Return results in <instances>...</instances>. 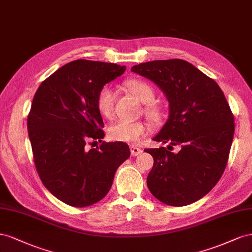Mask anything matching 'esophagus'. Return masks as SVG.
<instances>
[{
	"label": "esophagus",
	"instance_id": "34e87169",
	"mask_svg": "<svg viewBox=\"0 0 252 252\" xmlns=\"http://www.w3.org/2000/svg\"><path fill=\"white\" fill-rule=\"evenodd\" d=\"M130 150H131L132 156H137V155H140L142 153V150L138 147H136V146H131Z\"/></svg>",
	"mask_w": 252,
	"mask_h": 252
}]
</instances>
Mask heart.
<instances>
[{
	"instance_id": "b5f03b06",
	"label": "heart",
	"mask_w": 252,
	"mask_h": 252,
	"mask_svg": "<svg viewBox=\"0 0 252 252\" xmlns=\"http://www.w3.org/2000/svg\"><path fill=\"white\" fill-rule=\"evenodd\" d=\"M126 90L131 93L133 96L137 98L140 102L146 103L145 114L147 117L154 122L159 124L163 119L164 112L162 106L154 102L155 91L148 82L139 80V79H131L125 82ZM115 94L109 86H103L99 90L96 105L98 112L102 117L111 118L114 110ZM147 131L145 124L140 121H126L119 120L115 122L107 130V135L110 139L119 142L134 143L137 142Z\"/></svg>"
}]
</instances>
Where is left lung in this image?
<instances>
[{
    "instance_id": "obj_1",
    "label": "left lung",
    "mask_w": 252,
    "mask_h": 252,
    "mask_svg": "<svg viewBox=\"0 0 252 252\" xmlns=\"http://www.w3.org/2000/svg\"><path fill=\"white\" fill-rule=\"evenodd\" d=\"M131 70L159 86L169 101V119L153 140L182 147L178 153L164 147L145 150L154 159L148 188L169 206L196 202L218 184L228 162L234 117L224 93L181 59L140 63Z\"/></svg>"
}]
</instances>
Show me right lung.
Segmentation results:
<instances>
[{"label": "right lung", "mask_w": 252, "mask_h": 252, "mask_svg": "<svg viewBox=\"0 0 252 252\" xmlns=\"http://www.w3.org/2000/svg\"><path fill=\"white\" fill-rule=\"evenodd\" d=\"M114 63L75 60L41 83L27 117L33 161L41 182L61 202L88 207L110 191L115 172L131 155L125 142L102 141L96 98L125 73ZM102 145L89 149L90 141Z\"/></svg>", "instance_id": "add662e5"}]
</instances>
